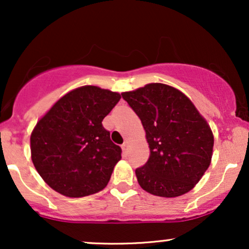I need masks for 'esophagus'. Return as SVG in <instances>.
Listing matches in <instances>:
<instances>
[{"instance_id": "1", "label": "esophagus", "mask_w": 249, "mask_h": 249, "mask_svg": "<svg viewBox=\"0 0 249 249\" xmlns=\"http://www.w3.org/2000/svg\"><path fill=\"white\" fill-rule=\"evenodd\" d=\"M122 150L124 153H127V150H128V142H125L124 144L122 145Z\"/></svg>"}]
</instances>
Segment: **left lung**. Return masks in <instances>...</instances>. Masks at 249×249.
Returning <instances> with one entry per match:
<instances>
[{"instance_id":"8db88e82","label":"left lung","mask_w":249,"mask_h":249,"mask_svg":"<svg viewBox=\"0 0 249 249\" xmlns=\"http://www.w3.org/2000/svg\"><path fill=\"white\" fill-rule=\"evenodd\" d=\"M141 118L150 148L146 164L136 170L146 192L176 198L190 192L210 167L214 136L188 97L162 83L122 93Z\"/></svg>"}]
</instances>
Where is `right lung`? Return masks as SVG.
<instances>
[{
  "instance_id": "add662e5",
  "label": "right lung",
  "mask_w": 249,
  "mask_h": 249,
  "mask_svg": "<svg viewBox=\"0 0 249 249\" xmlns=\"http://www.w3.org/2000/svg\"><path fill=\"white\" fill-rule=\"evenodd\" d=\"M119 99L121 93L84 85L62 96L38 119L30 136L31 160L56 192L82 198L107 187L122 150L102 122Z\"/></svg>"
}]
</instances>
